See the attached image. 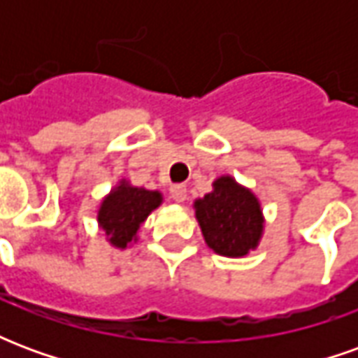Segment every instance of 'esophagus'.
<instances>
[{
  "instance_id": "34e87169",
  "label": "esophagus",
  "mask_w": 358,
  "mask_h": 358,
  "mask_svg": "<svg viewBox=\"0 0 358 358\" xmlns=\"http://www.w3.org/2000/svg\"><path fill=\"white\" fill-rule=\"evenodd\" d=\"M171 199L176 203H184L186 201V186H182V184H174L171 186Z\"/></svg>"
}]
</instances>
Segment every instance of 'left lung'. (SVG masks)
Listing matches in <instances>:
<instances>
[{"label":"left lung","instance_id":"obj_1","mask_svg":"<svg viewBox=\"0 0 358 358\" xmlns=\"http://www.w3.org/2000/svg\"><path fill=\"white\" fill-rule=\"evenodd\" d=\"M213 187L210 194L194 205L203 238L218 255H248L263 234L259 199L230 176L215 180Z\"/></svg>","mask_w":358,"mask_h":358}]
</instances>
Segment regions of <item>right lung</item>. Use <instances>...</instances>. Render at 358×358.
Here are the masks:
<instances>
[{
  "label": "right lung",
  "mask_w": 358,
  "mask_h": 358,
  "mask_svg": "<svg viewBox=\"0 0 358 358\" xmlns=\"http://www.w3.org/2000/svg\"><path fill=\"white\" fill-rule=\"evenodd\" d=\"M161 201L163 195L159 192H149L120 182V186L103 199L97 213V222L105 230L110 245L124 249L136 240L140 224L149 217L151 210L161 205Z\"/></svg>",
  "instance_id": "1"
}]
</instances>
